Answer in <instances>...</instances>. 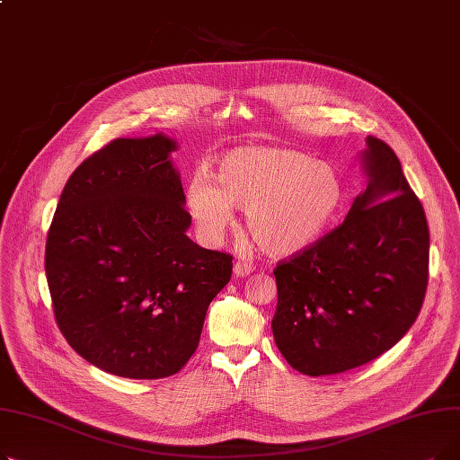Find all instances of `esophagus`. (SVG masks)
<instances>
[{
	"label": "esophagus",
	"mask_w": 460,
	"mask_h": 460,
	"mask_svg": "<svg viewBox=\"0 0 460 460\" xmlns=\"http://www.w3.org/2000/svg\"><path fill=\"white\" fill-rule=\"evenodd\" d=\"M253 270H255L253 264L248 262V261H244V259L234 262V274H236V276H243V278H244V276H250Z\"/></svg>",
	"instance_id": "obj_1"
}]
</instances>
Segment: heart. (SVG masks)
<instances>
[{
  "mask_svg": "<svg viewBox=\"0 0 460 460\" xmlns=\"http://www.w3.org/2000/svg\"><path fill=\"white\" fill-rule=\"evenodd\" d=\"M216 181L199 173L186 186V207L201 236L217 243L236 205L246 208L252 236L270 255L315 244L347 201L345 182L332 164L291 149H233L217 162Z\"/></svg>",
  "mask_w": 460,
  "mask_h": 460,
  "instance_id": "1",
  "label": "heart"
}]
</instances>
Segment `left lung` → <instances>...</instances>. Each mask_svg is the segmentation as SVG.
Returning <instances> with one entry per match:
<instances>
[{"label":"left lung","instance_id":"left-lung-1","mask_svg":"<svg viewBox=\"0 0 460 460\" xmlns=\"http://www.w3.org/2000/svg\"><path fill=\"white\" fill-rule=\"evenodd\" d=\"M367 188L345 222L274 269V340L309 376L359 367L418 319L429 281V226L390 147L367 136Z\"/></svg>","mask_w":460,"mask_h":460}]
</instances>
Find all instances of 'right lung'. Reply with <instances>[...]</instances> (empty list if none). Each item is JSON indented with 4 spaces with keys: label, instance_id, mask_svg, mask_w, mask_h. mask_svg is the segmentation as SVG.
I'll list each match as a JSON object with an SVG mask.
<instances>
[{
    "label": "right lung",
    "instance_id": "obj_1",
    "mask_svg": "<svg viewBox=\"0 0 460 460\" xmlns=\"http://www.w3.org/2000/svg\"><path fill=\"white\" fill-rule=\"evenodd\" d=\"M164 134L119 137L70 175L46 238L54 315L89 364L125 378L179 373L233 255L186 236L191 216Z\"/></svg>",
    "mask_w": 460,
    "mask_h": 460
}]
</instances>
